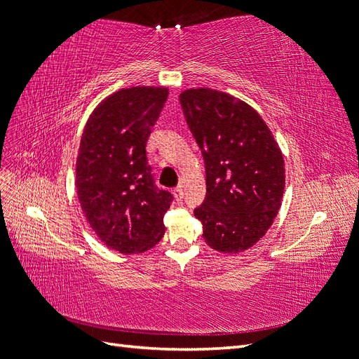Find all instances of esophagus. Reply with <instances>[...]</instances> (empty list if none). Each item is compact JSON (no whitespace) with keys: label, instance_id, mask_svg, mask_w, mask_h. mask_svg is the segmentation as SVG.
Listing matches in <instances>:
<instances>
[{"label":"esophagus","instance_id":"esophagus-1","mask_svg":"<svg viewBox=\"0 0 359 359\" xmlns=\"http://www.w3.org/2000/svg\"><path fill=\"white\" fill-rule=\"evenodd\" d=\"M173 194H175L177 201H182V198H184V190H182V186H178L175 190H173Z\"/></svg>","mask_w":359,"mask_h":359}]
</instances>
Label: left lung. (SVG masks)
<instances>
[{
  "label": "left lung",
  "instance_id": "1",
  "mask_svg": "<svg viewBox=\"0 0 359 359\" xmlns=\"http://www.w3.org/2000/svg\"><path fill=\"white\" fill-rule=\"evenodd\" d=\"M201 149L206 196L194 208L203 240L223 253L244 252L273 224L285 191V161L260 115L235 97L208 88L180 95Z\"/></svg>",
  "mask_w": 359,
  "mask_h": 359
}]
</instances>
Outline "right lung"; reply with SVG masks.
Listing matches in <instances>:
<instances>
[{
    "label": "right lung",
    "instance_id": "right-lung-1",
    "mask_svg": "<svg viewBox=\"0 0 359 359\" xmlns=\"http://www.w3.org/2000/svg\"><path fill=\"white\" fill-rule=\"evenodd\" d=\"M168 94L154 86L118 91L99 104L83 128L76 190L91 229L119 253H142L165 235L163 217L173 196L157 187L147 140Z\"/></svg>",
    "mask_w": 359,
    "mask_h": 359
}]
</instances>
